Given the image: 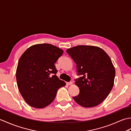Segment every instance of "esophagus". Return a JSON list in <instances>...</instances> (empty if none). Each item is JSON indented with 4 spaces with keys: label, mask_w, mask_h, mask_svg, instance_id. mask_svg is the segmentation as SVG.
Here are the masks:
<instances>
[{
    "label": "esophagus",
    "mask_w": 131,
    "mask_h": 131,
    "mask_svg": "<svg viewBox=\"0 0 131 131\" xmlns=\"http://www.w3.org/2000/svg\"><path fill=\"white\" fill-rule=\"evenodd\" d=\"M66 84H67V85H71V84H73V82H66Z\"/></svg>",
    "instance_id": "34e87169"
}]
</instances>
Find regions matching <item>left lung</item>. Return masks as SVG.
I'll list each match as a JSON object with an SVG mask.
<instances>
[{"label":"left lung","instance_id":"obj_1","mask_svg":"<svg viewBox=\"0 0 131 131\" xmlns=\"http://www.w3.org/2000/svg\"><path fill=\"white\" fill-rule=\"evenodd\" d=\"M77 64L78 75L75 80L79 94L74 101L85 107L101 104L112 91L115 70L110 57L104 50L96 46H78L66 50Z\"/></svg>","mask_w":131,"mask_h":131}]
</instances>
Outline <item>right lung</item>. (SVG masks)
<instances>
[{"instance_id":"1","label":"right lung","mask_w":131,"mask_h":131,"mask_svg":"<svg viewBox=\"0 0 131 131\" xmlns=\"http://www.w3.org/2000/svg\"><path fill=\"white\" fill-rule=\"evenodd\" d=\"M63 52L52 44H35L19 58L17 83L19 92L30 106L46 107L53 101L58 89L66 85L56 75L57 70L54 65Z\"/></svg>"}]
</instances>
